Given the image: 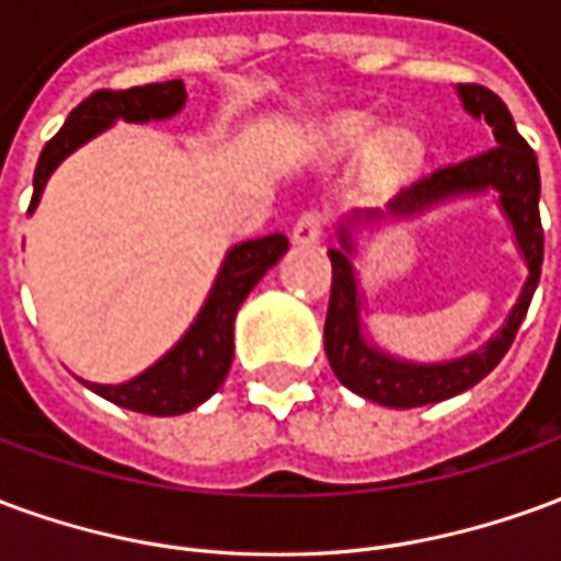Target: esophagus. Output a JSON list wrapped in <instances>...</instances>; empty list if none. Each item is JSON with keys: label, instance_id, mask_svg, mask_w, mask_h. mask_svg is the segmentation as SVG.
<instances>
[{"label": "esophagus", "instance_id": "esophagus-1", "mask_svg": "<svg viewBox=\"0 0 561 561\" xmlns=\"http://www.w3.org/2000/svg\"><path fill=\"white\" fill-rule=\"evenodd\" d=\"M324 225H328L324 213H318V209H306L304 216L294 221V228H291L294 243L316 245L318 240H321V233H324Z\"/></svg>", "mask_w": 561, "mask_h": 561}]
</instances>
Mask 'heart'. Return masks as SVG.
I'll return each mask as SVG.
<instances>
[{
	"mask_svg": "<svg viewBox=\"0 0 561 561\" xmlns=\"http://www.w3.org/2000/svg\"><path fill=\"white\" fill-rule=\"evenodd\" d=\"M324 144L336 156H357L376 144V159L385 164H405L414 159V140L405 131H385L378 138V123L364 114H342L324 128Z\"/></svg>",
	"mask_w": 561,
	"mask_h": 561,
	"instance_id": "b5f03b06",
	"label": "heart"
}]
</instances>
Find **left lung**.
Wrapping results in <instances>:
<instances>
[{"label": "left lung", "mask_w": 561, "mask_h": 561, "mask_svg": "<svg viewBox=\"0 0 561 561\" xmlns=\"http://www.w3.org/2000/svg\"><path fill=\"white\" fill-rule=\"evenodd\" d=\"M457 92L462 99V107L474 119H483L493 128L495 147L474 156V159L459 161V164L435 168L430 176L402 188L400 195L388 204V213H381V209L352 213V219L340 225V249L328 252L330 264H333L330 309L328 321H324V352H328L330 369L357 397L388 405V409H414V405L450 400V397L474 388L481 378L490 376L517 336L519 324L529 312L531 294L541 279L543 228L541 209H538V197H541L538 159H535L529 144L519 138L511 111L493 90H486L481 83H459ZM486 187L500 192V206L512 221L520 254L530 267L527 285L515 309L508 313L503 330L483 350L445 365H414L381 353L365 340L359 324L363 298L351 264V228L354 224H375L385 215H393L394 218L405 215L408 218L435 203H444L450 196L477 194Z\"/></svg>", "instance_id": "1"}]
</instances>
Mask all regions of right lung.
Here are the masks:
<instances>
[{"instance_id": "add662e5", "label": "right lung", "mask_w": 561, "mask_h": 561, "mask_svg": "<svg viewBox=\"0 0 561 561\" xmlns=\"http://www.w3.org/2000/svg\"><path fill=\"white\" fill-rule=\"evenodd\" d=\"M185 104L183 80H168V83H147V87H131V90H99L90 99L68 114L66 126L56 131L42 149V159L35 168L32 180L30 213H35L42 192L50 173L62 161L83 147L87 140L102 135L116 119L126 123H149V119H171L180 114ZM288 252V237L285 233H267L257 240H245L228 249L221 261V270L201 312L185 330L183 340L173 345L171 352L159 357L156 364L144 369L140 376L123 385H90L99 397L114 405L131 409L140 414H156V417H171L185 414L207 402L221 381L228 376L233 360V318L243 306L249 291L267 273L282 255Z\"/></svg>"}]
</instances>
